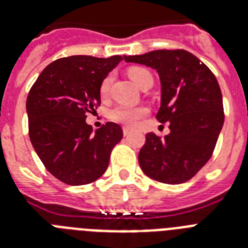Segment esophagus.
Here are the masks:
<instances>
[{
    "mask_svg": "<svg viewBox=\"0 0 248 248\" xmlns=\"http://www.w3.org/2000/svg\"><path fill=\"white\" fill-rule=\"evenodd\" d=\"M130 133H132V128H129V126H124V128H123V134L125 137L129 136Z\"/></svg>",
    "mask_w": 248,
    "mask_h": 248,
    "instance_id": "34e87169",
    "label": "esophagus"
}]
</instances>
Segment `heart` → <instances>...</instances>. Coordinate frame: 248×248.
Masks as SVG:
<instances>
[{
    "label": "heart",
    "mask_w": 248,
    "mask_h": 248,
    "mask_svg": "<svg viewBox=\"0 0 248 248\" xmlns=\"http://www.w3.org/2000/svg\"><path fill=\"white\" fill-rule=\"evenodd\" d=\"M129 77L139 86L143 87L148 81H153L152 75L148 69L142 68V67H133L128 71ZM112 82L111 76H106L105 78L102 79L101 85H100V95L102 97L109 95L110 86ZM148 114V109L146 106H128V105H118L110 111L109 116L110 119L116 123H122L125 125H136L139 120L144 118Z\"/></svg>",
    "instance_id": "b5f03b06"
}]
</instances>
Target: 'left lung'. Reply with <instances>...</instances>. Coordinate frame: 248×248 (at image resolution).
I'll return each mask as SVG.
<instances>
[{
	"label": "left lung",
	"instance_id": "left-lung-1",
	"mask_svg": "<svg viewBox=\"0 0 248 248\" xmlns=\"http://www.w3.org/2000/svg\"><path fill=\"white\" fill-rule=\"evenodd\" d=\"M125 62L157 69L161 79L159 123L170 134L148 133L138 161L148 177L177 185L193 179L212 157L224 123L219 83L208 65L184 49L124 55Z\"/></svg>",
	"mask_w": 248,
	"mask_h": 248
}]
</instances>
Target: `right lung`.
Returning a JSON list of instances; mask_svg holds the SVG:
<instances>
[{"label":"right lung","mask_w":248,"mask_h":248,"mask_svg":"<svg viewBox=\"0 0 248 248\" xmlns=\"http://www.w3.org/2000/svg\"><path fill=\"white\" fill-rule=\"evenodd\" d=\"M123 59L72 55L57 59L39 75L29 91V137L43 165L67 185H87L109 166L110 153L122 140L115 123L92 133L87 112L101 104L100 85Z\"/></svg>","instance_id":"right-lung-1"}]
</instances>
